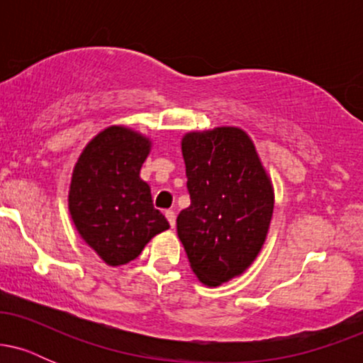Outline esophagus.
Wrapping results in <instances>:
<instances>
[{"mask_svg":"<svg viewBox=\"0 0 363 363\" xmlns=\"http://www.w3.org/2000/svg\"><path fill=\"white\" fill-rule=\"evenodd\" d=\"M165 216H167V220H169L170 227L174 228V225H176V213H174L172 210H167V211H165Z\"/></svg>","mask_w":363,"mask_h":363,"instance_id":"obj_1","label":"esophagus"}]
</instances>
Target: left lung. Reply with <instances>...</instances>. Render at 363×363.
<instances>
[{
	"instance_id": "obj_1",
	"label": "left lung",
	"mask_w": 363,
	"mask_h": 363,
	"mask_svg": "<svg viewBox=\"0 0 363 363\" xmlns=\"http://www.w3.org/2000/svg\"><path fill=\"white\" fill-rule=\"evenodd\" d=\"M181 150L191 205L177 216V235L196 278L220 286L261 252L273 218V182L242 128L189 131Z\"/></svg>"
}]
</instances>
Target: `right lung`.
<instances>
[{"label":"right lung","instance_id":"add662e5","mask_svg":"<svg viewBox=\"0 0 363 363\" xmlns=\"http://www.w3.org/2000/svg\"><path fill=\"white\" fill-rule=\"evenodd\" d=\"M152 140L114 124L94 136L78 157L68 189V210L85 244L109 266L136 259L169 222L153 208L140 177Z\"/></svg>","mask_w":363,"mask_h":363}]
</instances>
